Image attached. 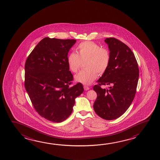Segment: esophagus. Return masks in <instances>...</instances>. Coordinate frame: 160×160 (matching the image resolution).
I'll use <instances>...</instances> for the list:
<instances>
[{"label":"esophagus","mask_w":160,"mask_h":160,"mask_svg":"<svg viewBox=\"0 0 160 160\" xmlns=\"http://www.w3.org/2000/svg\"><path fill=\"white\" fill-rule=\"evenodd\" d=\"M83 87H84V90L87 91L90 90V87H88V86H87L86 85H84Z\"/></svg>","instance_id":"obj_1"}]
</instances>
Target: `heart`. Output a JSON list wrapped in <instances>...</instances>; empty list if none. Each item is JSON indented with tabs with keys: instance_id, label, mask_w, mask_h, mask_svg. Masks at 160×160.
<instances>
[{
	"instance_id": "1",
	"label": "heart",
	"mask_w": 160,
	"mask_h": 160,
	"mask_svg": "<svg viewBox=\"0 0 160 160\" xmlns=\"http://www.w3.org/2000/svg\"><path fill=\"white\" fill-rule=\"evenodd\" d=\"M77 50V53L71 52L68 56V67L72 72L77 73L82 62L86 61V69L76 75L75 79L83 84H91L96 79L98 74L102 75L107 70L111 61L110 52L91 41L82 42Z\"/></svg>"
}]
</instances>
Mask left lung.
I'll return each mask as SVG.
<instances>
[{
  "mask_svg": "<svg viewBox=\"0 0 160 160\" xmlns=\"http://www.w3.org/2000/svg\"><path fill=\"white\" fill-rule=\"evenodd\" d=\"M111 61L107 70L93 87L97 93L93 109L106 120L116 119L127 111L135 98L139 76L138 64L128 47L115 38H108ZM102 85H112L103 89Z\"/></svg>",
  "mask_w": 160,
  "mask_h": 160,
  "instance_id": "left-lung-1",
  "label": "left lung"
}]
</instances>
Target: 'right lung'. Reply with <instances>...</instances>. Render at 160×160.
Masks as SVG:
<instances>
[{
  "label": "right lung",
  "instance_id": "add662e5",
  "mask_svg": "<svg viewBox=\"0 0 160 160\" xmlns=\"http://www.w3.org/2000/svg\"><path fill=\"white\" fill-rule=\"evenodd\" d=\"M75 39L46 37L26 59L25 87L35 111L52 122H61L72 113L75 99L83 92L81 83L73 84L67 62Z\"/></svg>",
  "mask_w": 160,
  "mask_h": 160
}]
</instances>
